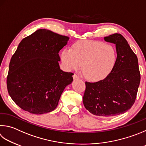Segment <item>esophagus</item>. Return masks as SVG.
I'll list each match as a JSON object with an SVG mask.
<instances>
[{
    "label": "esophagus",
    "instance_id": "34e87169",
    "mask_svg": "<svg viewBox=\"0 0 146 146\" xmlns=\"http://www.w3.org/2000/svg\"><path fill=\"white\" fill-rule=\"evenodd\" d=\"M73 79H79L80 78H79V76H77L76 75H75V74H74V75H73Z\"/></svg>",
    "mask_w": 146,
    "mask_h": 146
}]
</instances>
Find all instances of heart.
Instances as JSON below:
<instances>
[{"label":"heart","mask_w":146,"mask_h":146,"mask_svg":"<svg viewBox=\"0 0 146 146\" xmlns=\"http://www.w3.org/2000/svg\"><path fill=\"white\" fill-rule=\"evenodd\" d=\"M63 66L67 71L80 68L84 76L91 81L105 78L114 68L117 52L111 44L98 41L84 40L75 43L71 49L61 54Z\"/></svg>","instance_id":"1"}]
</instances>
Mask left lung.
I'll list each match as a JSON object with an SVG mask.
<instances>
[{
	"label": "left lung",
	"instance_id": "1",
	"mask_svg": "<svg viewBox=\"0 0 146 146\" xmlns=\"http://www.w3.org/2000/svg\"><path fill=\"white\" fill-rule=\"evenodd\" d=\"M115 44L117 60L107 77L94 83L86 82L84 107L95 115L112 117L128 111L134 104L140 81L138 59L120 34L104 38Z\"/></svg>",
	"mask_w": 146,
	"mask_h": 146
}]
</instances>
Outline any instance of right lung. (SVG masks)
Masks as SVG:
<instances>
[{
	"mask_svg": "<svg viewBox=\"0 0 146 146\" xmlns=\"http://www.w3.org/2000/svg\"><path fill=\"white\" fill-rule=\"evenodd\" d=\"M68 37L38 29L18 44L9 66L7 87L9 96L22 109L43 114L55 109L73 73L60 69L59 52Z\"/></svg>",
	"mask_w": 146,
	"mask_h": 146,
	"instance_id": "right-lung-1",
	"label": "right lung"
}]
</instances>
